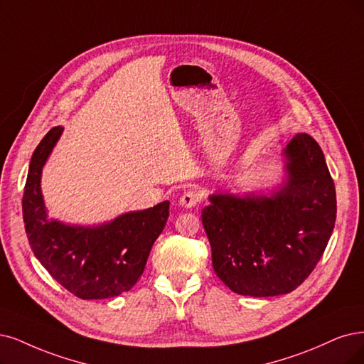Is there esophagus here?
<instances>
[{
  "instance_id": "obj_1",
  "label": "esophagus",
  "mask_w": 364,
  "mask_h": 364,
  "mask_svg": "<svg viewBox=\"0 0 364 364\" xmlns=\"http://www.w3.org/2000/svg\"><path fill=\"white\" fill-rule=\"evenodd\" d=\"M199 200H200L199 193H198L196 191L191 189V191H187V192H184V193L181 195L178 203H180V205H181L183 208H193L195 205H198Z\"/></svg>"
}]
</instances>
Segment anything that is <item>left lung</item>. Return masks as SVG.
<instances>
[{"mask_svg": "<svg viewBox=\"0 0 364 364\" xmlns=\"http://www.w3.org/2000/svg\"><path fill=\"white\" fill-rule=\"evenodd\" d=\"M284 156L288 177L279 191L211 195L203 210L214 272L240 295L274 297L300 287L333 232L336 189L321 146L299 133Z\"/></svg>", "mask_w": 364, "mask_h": 364, "instance_id": "8db88e82", "label": "left lung"}]
</instances>
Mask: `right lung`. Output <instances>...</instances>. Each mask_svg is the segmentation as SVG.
Masks as SVG:
<instances>
[{
	"label": "right lung",
	"instance_id": "right-lung-1",
	"mask_svg": "<svg viewBox=\"0 0 364 364\" xmlns=\"http://www.w3.org/2000/svg\"><path fill=\"white\" fill-rule=\"evenodd\" d=\"M63 127L50 129L33 153L22 198L25 232L34 257L60 285L82 300L111 299L136 284L169 216V200L121 214L99 226L48 219L40 177Z\"/></svg>",
	"mask_w": 364,
	"mask_h": 364
}]
</instances>
